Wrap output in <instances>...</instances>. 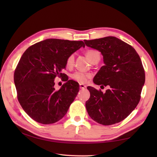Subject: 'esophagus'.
Here are the masks:
<instances>
[{
    "label": "esophagus",
    "instance_id": "esophagus-1",
    "mask_svg": "<svg viewBox=\"0 0 157 157\" xmlns=\"http://www.w3.org/2000/svg\"><path fill=\"white\" fill-rule=\"evenodd\" d=\"M79 88H80L81 89H84L86 88V86H85L83 84H79Z\"/></svg>",
    "mask_w": 157,
    "mask_h": 157
}]
</instances>
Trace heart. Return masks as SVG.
I'll return each mask as SVG.
<instances>
[{
	"mask_svg": "<svg viewBox=\"0 0 157 157\" xmlns=\"http://www.w3.org/2000/svg\"><path fill=\"white\" fill-rule=\"evenodd\" d=\"M86 56L90 59L92 63H98L100 59H101V53L98 51L96 50H88V51L86 52ZM75 63V56L74 55H71L68 56L66 61V66L69 68H71L74 65ZM92 75L90 73H84L81 71H75L71 75V78L75 80L76 82H78L82 84H84V83L87 82L88 79L91 78Z\"/></svg>",
	"mask_w": 157,
	"mask_h": 157,
	"instance_id": "1",
	"label": "heart"
}]
</instances>
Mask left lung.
I'll return each instance as SVG.
<instances>
[{
  "label": "left lung",
  "instance_id": "1",
  "mask_svg": "<svg viewBox=\"0 0 157 157\" xmlns=\"http://www.w3.org/2000/svg\"><path fill=\"white\" fill-rule=\"evenodd\" d=\"M84 42L103 56L105 65L93 82L96 85L109 86L105 93L88 86L90 97L86 102V110L100 124H115L134 111L140 100L145 82L141 59L131 45L113 36L84 40Z\"/></svg>",
  "mask_w": 157,
  "mask_h": 157
}]
</instances>
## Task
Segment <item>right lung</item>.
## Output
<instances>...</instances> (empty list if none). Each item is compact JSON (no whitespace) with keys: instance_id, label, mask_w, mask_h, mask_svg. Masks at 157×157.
I'll use <instances>...</instances> for the list:
<instances>
[{"instance_id":"add662e5","label":"right lung","mask_w":157,"mask_h":157,"mask_svg":"<svg viewBox=\"0 0 157 157\" xmlns=\"http://www.w3.org/2000/svg\"><path fill=\"white\" fill-rule=\"evenodd\" d=\"M82 46L83 41L46 39L29 46L21 56L14 82L19 102L34 121L51 124L65 115L79 86L62 70L68 56ZM56 76L66 82L58 91L54 87Z\"/></svg>"}]
</instances>
